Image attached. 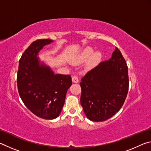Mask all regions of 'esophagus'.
Here are the masks:
<instances>
[{
    "mask_svg": "<svg viewBox=\"0 0 151 151\" xmlns=\"http://www.w3.org/2000/svg\"><path fill=\"white\" fill-rule=\"evenodd\" d=\"M72 81L74 83H78V78L76 76H73L72 78Z\"/></svg>",
    "mask_w": 151,
    "mask_h": 151,
    "instance_id": "34e87169",
    "label": "esophagus"
}]
</instances>
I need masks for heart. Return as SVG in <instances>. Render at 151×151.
Returning a JSON list of instances; mask_svg holds the SVG:
<instances>
[{
  "label": "heart",
  "instance_id": "obj_1",
  "mask_svg": "<svg viewBox=\"0 0 151 151\" xmlns=\"http://www.w3.org/2000/svg\"><path fill=\"white\" fill-rule=\"evenodd\" d=\"M102 58L103 55L100 52H94L93 47H88L76 55L75 61L76 63H82L88 60L86 65V68L92 69L101 63Z\"/></svg>",
  "mask_w": 151,
  "mask_h": 151
}]
</instances>
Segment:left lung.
<instances>
[{
	"mask_svg": "<svg viewBox=\"0 0 151 151\" xmlns=\"http://www.w3.org/2000/svg\"><path fill=\"white\" fill-rule=\"evenodd\" d=\"M80 85L81 104L89 120L102 122L114 115L123 105L129 90L128 67L119 48L108 60L88 71Z\"/></svg>",
	"mask_w": 151,
	"mask_h": 151,
	"instance_id": "1",
	"label": "left lung"
}]
</instances>
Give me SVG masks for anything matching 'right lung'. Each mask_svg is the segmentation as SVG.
<instances>
[{
  "instance_id": "right-lung-1",
  "label": "right lung",
  "mask_w": 151,
  "mask_h": 151,
  "mask_svg": "<svg viewBox=\"0 0 151 151\" xmlns=\"http://www.w3.org/2000/svg\"><path fill=\"white\" fill-rule=\"evenodd\" d=\"M52 42L50 39L33 42L20 58L17 73L18 90L22 102L36 116L47 120L60 115L66 92L72 85L70 75L55 74L40 60V51Z\"/></svg>"
}]
</instances>
